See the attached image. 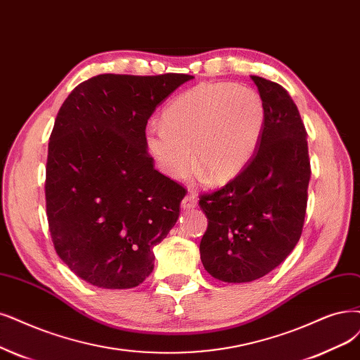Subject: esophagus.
<instances>
[{"instance_id":"34e87169","label":"esophagus","mask_w":360,"mask_h":360,"mask_svg":"<svg viewBox=\"0 0 360 360\" xmlns=\"http://www.w3.org/2000/svg\"><path fill=\"white\" fill-rule=\"evenodd\" d=\"M195 205H197V198H195V195H194L193 193L185 195L184 200L181 202V207H182L184 210H185V209H193Z\"/></svg>"}]
</instances>
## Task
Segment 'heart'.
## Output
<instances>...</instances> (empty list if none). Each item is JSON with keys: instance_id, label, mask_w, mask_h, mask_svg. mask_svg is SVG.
<instances>
[{"instance_id": "obj_1", "label": "heart", "mask_w": 360, "mask_h": 360, "mask_svg": "<svg viewBox=\"0 0 360 360\" xmlns=\"http://www.w3.org/2000/svg\"><path fill=\"white\" fill-rule=\"evenodd\" d=\"M265 106L249 86L198 84L173 99L162 124L145 130L146 148L158 169L173 179L194 166L215 182L230 181L255 154L264 130ZM192 153H189V148Z\"/></svg>"}]
</instances>
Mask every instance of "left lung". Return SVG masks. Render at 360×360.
Segmentation results:
<instances>
[{
	"mask_svg": "<svg viewBox=\"0 0 360 360\" xmlns=\"http://www.w3.org/2000/svg\"><path fill=\"white\" fill-rule=\"evenodd\" d=\"M265 106L255 154L221 190L202 195L207 230L200 242L205 270L221 282L245 283L269 274L298 243L307 207V131L289 93L250 75Z\"/></svg>",
	"mask_w": 360,
	"mask_h": 360,
	"instance_id": "1",
	"label": "left lung"
}]
</instances>
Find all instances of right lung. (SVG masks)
<instances>
[{
    "label": "right lung",
    "mask_w": 360,
    "mask_h": 360,
    "mask_svg": "<svg viewBox=\"0 0 360 360\" xmlns=\"http://www.w3.org/2000/svg\"><path fill=\"white\" fill-rule=\"evenodd\" d=\"M187 74H101L65 99L50 135L46 207L56 254L79 278L130 289L179 217L184 188L154 169L145 127Z\"/></svg>",
    "instance_id": "right-lung-1"
}]
</instances>
